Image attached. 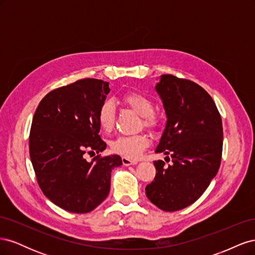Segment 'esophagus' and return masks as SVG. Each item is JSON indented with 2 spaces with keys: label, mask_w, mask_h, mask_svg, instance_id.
Instances as JSON below:
<instances>
[{
  "label": "esophagus",
  "mask_w": 255,
  "mask_h": 255,
  "mask_svg": "<svg viewBox=\"0 0 255 255\" xmlns=\"http://www.w3.org/2000/svg\"><path fill=\"white\" fill-rule=\"evenodd\" d=\"M138 161L137 160H133L128 157H122V164L125 166H130V165H137Z\"/></svg>",
  "instance_id": "1"
}]
</instances>
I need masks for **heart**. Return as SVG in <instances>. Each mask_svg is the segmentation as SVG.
I'll return each instance as SVG.
<instances>
[{"instance_id": "obj_1", "label": "heart", "mask_w": 255, "mask_h": 255, "mask_svg": "<svg viewBox=\"0 0 255 255\" xmlns=\"http://www.w3.org/2000/svg\"><path fill=\"white\" fill-rule=\"evenodd\" d=\"M122 101L142 117L145 128H153L157 126V118L153 115L154 105L149 98L143 95L129 92L122 97ZM116 109L112 101H105L98 111V122L104 132H111L115 126ZM150 137L145 134L120 135L111 142L113 152L128 158L136 159L150 145Z\"/></svg>"}]
</instances>
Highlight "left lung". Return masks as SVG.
Returning a JSON list of instances; mask_svg holds the SVG:
<instances>
[{"instance_id": "8db88e82", "label": "left lung", "mask_w": 255, "mask_h": 255, "mask_svg": "<svg viewBox=\"0 0 255 255\" xmlns=\"http://www.w3.org/2000/svg\"><path fill=\"white\" fill-rule=\"evenodd\" d=\"M155 89L167 115L155 152L170 154L172 163L154 161L156 174L145 195L160 210L175 212L196 202L217 174L222 121L212 97L194 82L163 74Z\"/></svg>"}]
</instances>
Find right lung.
I'll list each match as a JSON object with an SVG mask.
<instances>
[{
	"instance_id": "right-lung-1",
	"label": "right lung",
	"mask_w": 255,
	"mask_h": 255,
	"mask_svg": "<svg viewBox=\"0 0 255 255\" xmlns=\"http://www.w3.org/2000/svg\"><path fill=\"white\" fill-rule=\"evenodd\" d=\"M110 83L79 80L50 91L38 105L29 133V156L44 196L65 211L85 214L109 196L111 174L122 165L119 155L100 153L98 111L111 91Z\"/></svg>"
}]
</instances>
